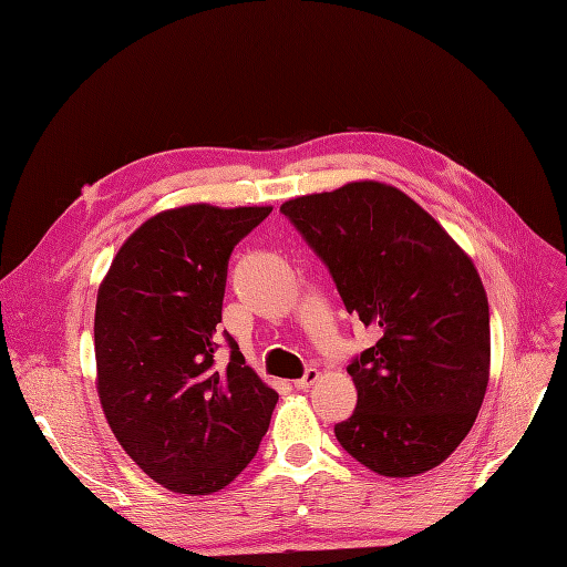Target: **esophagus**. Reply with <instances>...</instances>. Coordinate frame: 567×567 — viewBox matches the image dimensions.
Masks as SVG:
<instances>
[{"label":"esophagus","instance_id":"1","mask_svg":"<svg viewBox=\"0 0 567 567\" xmlns=\"http://www.w3.org/2000/svg\"><path fill=\"white\" fill-rule=\"evenodd\" d=\"M320 381V371L318 369H308L299 381H295V388L297 390H308L310 385H316Z\"/></svg>","mask_w":567,"mask_h":567}]
</instances>
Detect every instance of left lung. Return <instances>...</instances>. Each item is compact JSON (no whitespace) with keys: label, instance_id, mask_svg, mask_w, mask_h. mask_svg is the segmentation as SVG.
Wrapping results in <instances>:
<instances>
[{"label":"left lung","instance_id":"8db88e82","mask_svg":"<svg viewBox=\"0 0 567 567\" xmlns=\"http://www.w3.org/2000/svg\"><path fill=\"white\" fill-rule=\"evenodd\" d=\"M348 312L381 339L348 367L358 409L333 427L367 470L406 478L470 434L491 375L488 297L474 261L396 186L360 179L285 200Z\"/></svg>","mask_w":567,"mask_h":567}]
</instances>
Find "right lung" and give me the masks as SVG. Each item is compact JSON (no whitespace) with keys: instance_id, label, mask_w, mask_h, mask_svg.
<instances>
[{"instance_id":"right-lung-1","label":"right lung","mask_w":567,"mask_h":567,"mask_svg":"<svg viewBox=\"0 0 567 567\" xmlns=\"http://www.w3.org/2000/svg\"><path fill=\"white\" fill-rule=\"evenodd\" d=\"M270 205L192 203L146 219L102 278L95 385L121 449L163 488L213 495L257 455L278 392L245 364L215 360L226 268Z\"/></svg>"}]
</instances>
